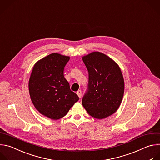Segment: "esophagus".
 I'll list each match as a JSON object with an SVG mask.
<instances>
[{"instance_id": "1", "label": "esophagus", "mask_w": 160, "mask_h": 160, "mask_svg": "<svg viewBox=\"0 0 160 160\" xmlns=\"http://www.w3.org/2000/svg\"><path fill=\"white\" fill-rule=\"evenodd\" d=\"M76 93H77V94L78 95V97H79V98L81 97V96H82V91H81V90H78Z\"/></svg>"}]
</instances>
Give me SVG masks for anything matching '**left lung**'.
<instances>
[{
	"instance_id": "8db88e82",
	"label": "left lung",
	"mask_w": 160,
	"mask_h": 160,
	"mask_svg": "<svg viewBox=\"0 0 160 160\" xmlns=\"http://www.w3.org/2000/svg\"><path fill=\"white\" fill-rule=\"evenodd\" d=\"M88 69V90L82 100L87 112L92 117L103 119L119 108L124 92V80L117 63L99 52L82 57Z\"/></svg>"
}]
</instances>
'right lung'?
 Instances as JSON below:
<instances>
[{
    "label": "right lung",
    "mask_w": 160,
    "mask_h": 160,
    "mask_svg": "<svg viewBox=\"0 0 160 160\" xmlns=\"http://www.w3.org/2000/svg\"><path fill=\"white\" fill-rule=\"evenodd\" d=\"M69 59V56L51 53L35 63L29 78L32 103L41 114L52 120L64 117L79 100L63 76Z\"/></svg>",
    "instance_id": "1"
}]
</instances>
